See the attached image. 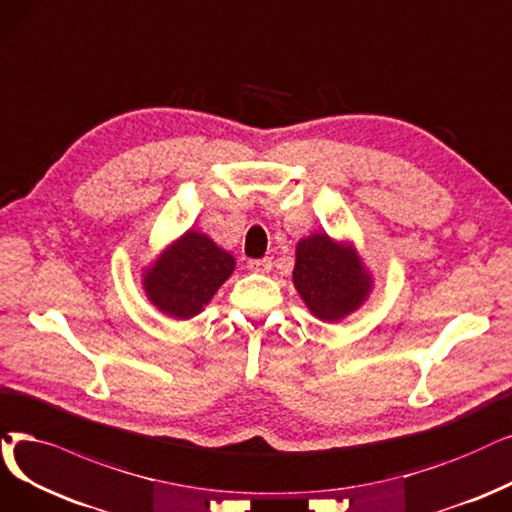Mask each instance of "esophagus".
<instances>
[{
    "instance_id": "esophagus-1",
    "label": "esophagus",
    "mask_w": 512,
    "mask_h": 512,
    "mask_svg": "<svg viewBox=\"0 0 512 512\" xmlns=\"http://www.w3.org/2000/svg\"><path fill=\"white\" fill-rule=\"evenodd\" d=\"M273 267L271 258H256V260H248V269L256 271V273H269Z\"/></svg>"
}]
</instances>
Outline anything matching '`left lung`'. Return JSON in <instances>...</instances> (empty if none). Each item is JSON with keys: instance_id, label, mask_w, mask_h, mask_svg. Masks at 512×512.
Masks as SVG:
<instances>
[{"instance_id": "8db88e82", "label": "left lung", "mask_w": 512, "mask_h": 512, "mask_svg": "<svg viewBox=\"0 0 512 512\" xmlns=\"http://www.w3.org/2000/svg\"><path fill=\"white\" fill-rule=\"evenodd\" d=\"M294 285L317 319L340 321L359 309L370 294L372 279L351 245L319 233L296 245Z\"/></svg>"}]
</instances>
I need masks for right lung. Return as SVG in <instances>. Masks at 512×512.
I'll list each match as a JSON object with an SVG mask.
<instances>
[{"instance_id": "obj_1", "label": "right lung", "mask_w": 512, "mask_h": 512, "mask_svg": "<svg viewBox=\"0 0 512 512\" xmlns=\"http://www.w3.org/2000/svg\"><path fill=\"white\" fill-rule=\"evenodd\" d=\"M235 258L195 231L182 235L145 271V290L161 313L191 319L231 277Z\"/></svg>"}]
</instances>
